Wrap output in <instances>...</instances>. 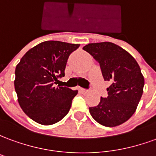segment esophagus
<instances>
[{
    "label": "esophagus",
    "mask_w": 156,
    "mask_h": 156,
    "mask_svg": "<svg viewBox=\"0 0 156 156\" xmlns=\"http://www.w3.org/2000/svg\"><path fill=\"white\" fill-rule=\"evenodd\" d=\"M80 91L83 92V93H85V94H86V93H88V92L87 89H85V88H80Z\"/></svg>",
    "instance_id": "esophagus-1"
}]
</instances>
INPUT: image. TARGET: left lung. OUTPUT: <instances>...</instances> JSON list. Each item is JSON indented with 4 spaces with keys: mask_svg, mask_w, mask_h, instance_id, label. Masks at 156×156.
Listing matches in <instances>:
<instances>
[{
    "mask_svg": "<svg viewBox=\"0 0 156 156\" xmlns=\"http://www.w3.org/2000/svg\"><path fill=\"white\" fill-rule=\"evenodd\" d=\"M83 49L100 65L105 81L111 83L108 97L90 107L92 117L106 127H115L134 115L143 94L144 79L136 60L119 46L105 41L89 43Z\"/></svg>",
    "mask_w": 156,
    "mask_h": 156,
    "instance_id": "1",
    "label": "left lung"
}]
</instances>
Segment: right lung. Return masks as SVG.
Segmentation results:
<instances>
[{
  "label": "right lung",
  "mask_w": 156,
  "mask_h": 156,
  "mask_svg": "<svg viewBox=\"0 0 156 156\" xmlns=\"http://www.w3.org/2000/svg\"><path fill=\"white\" fill-rule=\"evenodd\" d=\"M59 41H46L27 51L16 65L15 90L21 108L32 120L50 125L62 119L78 90L55 87L64 77L68 57L79 48Z\"/></svg>",
  "instance_id": "obj_1"
}]
</instances>
